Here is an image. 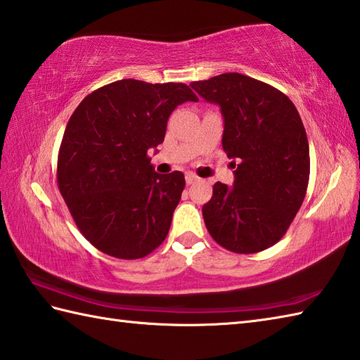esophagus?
<instances>
[{
  "instance_id": "34e87169",
  "label": "esophagus",
  "mask_w": 360,
  "mask_h": 360,
  "mask_svg": "<svg viewBox=\"0 0 360 360\" xmlns=\"http://www.w3.org/2000/svg\"><path fill=\"white\" fill-rule=\"evenodd\" d=\"M185 179H186V185H195V183L200 180V179L197 177V175L193 174V172H188V174L185 175Z\"/></svg>"
}]
</instances>
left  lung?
Wrapping results in <instances>:
<instances>
[{"instance_id":"1","label":"left lung","mask_w":360,"mask_h":360,"mask_svg":"<svg viewBox=\"0 0 360 360\" xmlns=\"http://www.w3.org/2000/svg\"><path fill=\"white\" fill-rule=\"evenodd\" d=\"M189 85L221 107L224 150L238 163L233 186H212L202 208L205 225L226 250H266L288 231L309 181V143L298 110L272 85L239 72Z\"/></svg>"}]
</instances>
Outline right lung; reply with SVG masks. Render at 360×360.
Instances as JSON below:
<instances>
[{
	"instance_id": "add662e5",
	"label": "right lung",
	"mask_w": 360,
	"mask_h": 360,
	"mask_svg": "<svg viewBox=\"0 0 360 360\" xmlns=\"http://www.w3.org/2000/svg\"><path fill=\"white\" fill-rule=\"evenodd\" d=\"M197 102L185 84L122 79L80 102L58 150L57 183L85 239L110 256L138 259L169 233L185 188L180 171H153L149 149L163 143L180 104Z\"/></svg>"
}]
</instances>
